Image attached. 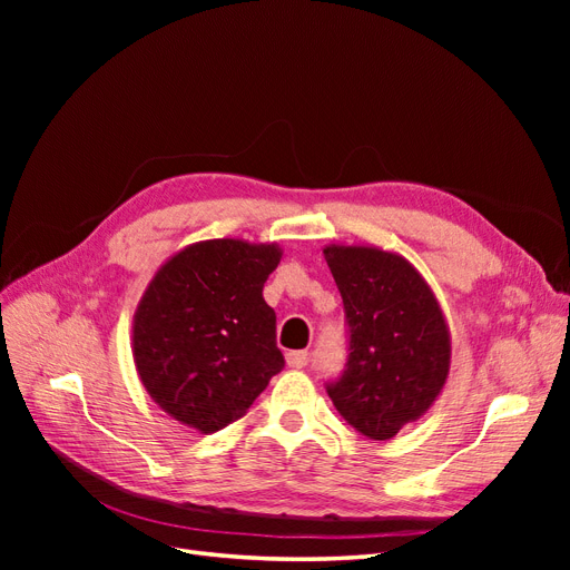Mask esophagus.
<instances>
[{"mask_svg": "<svg viewBox=\"0 0 570 570\" xmlns=\"http://www.w3.org/2000/svg\"><path fill=\"white\" fill-rule=\"evenodd\" d=\"M285 361H287L289 368H304L306 361H308V352H304V350H299V352H287V354H285Z\"/></svg>", "mask_w": 570, "mask_h": 570, "instance_id": "34e87169", "label": "esophagus"}]
</instances>
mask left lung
Returning <instances> with one entry per match:
<instances>
[{"instance_id": "left-lung-1", "label": "left lung", "mask_w": 570, "mask_h": 570, "mask_svg": "<svg viewBox=\"0 0 570 570\" xmlns=\"http://www.w3.org/2000/svg\"><path fill=\"white\" fill-rule=\"evenodd\" d=\"M323 256L350 323V358L327 385L361 435L390 440L435 404L452 364L450 325L419 268L373 245H327Z\"/></svg>"}]
</instances>
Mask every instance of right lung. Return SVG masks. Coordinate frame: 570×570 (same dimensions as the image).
<instances>
[{
    "mask_svg": "<svg viewBox=\"0 0 570 570\" xmlns=\"http://www.w3.org/2000/svg\"><path fill=\"white\" fill-rule=\"evenodd\" d=\"M281 258L275 243L202 239L154 273L132 316V361L170 419L216 433L281 373L275 312L264 299Z\"/></svg>",
    "mask_w": 570,
    "mask_h": 570,
    "instance_id": "1",
    "label": "right lung"
}]
</instances>
